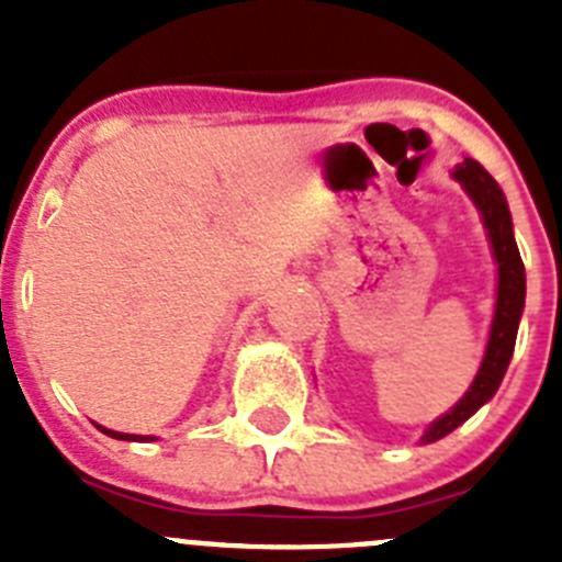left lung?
Listing matches in <instances>:
<instances>
[{
	"instance_id": "obj_1",
	"label": "left lung",
	"mask_w": 562,
	"mask_h": 562,
	"mask_svg": "<svg viewBox=\"0 0 562 562\" xmlns=\"http://www.w3.org/2000/svg\"><path fill=\"white\" fill-rule=\"evenodd\" d=\"M453 177L461 182L467 196L475 202V207H479L481 222H484L486 236H490V245H493L495 265H498V297H495L493 329H490V340H486L484 360H481V369L475 374L473 385L448 414L430 422L425 436H422V445H430V441H439L448 434H453L461 422L470 419L484 402L493 400V394L498 391L501 380L506 374V366L513 360L515 337H518V324L526 301V272L518 245H515L513 216H509L504 191L484 171V166H479L475 160H464L461 166H456Z\"/></svg>"
}]
</instances>
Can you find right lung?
<instances>
[{"label": "right lung", "instance_id": "1", "mask_svg": "<svg viewBox=\"0 0 562 562\" xmlns=\"http://www.w3.org/2000/svg\"><path fill=\"white\" fill-rule=\"evenodd\" d=\"M98 428H101V425H98ZM103 434L106 436H112V439H123V441H154V436H134V434H117V430H106V428H101Z\"/></svg>", "mask_w": 562, "mask_h": 562}]
</instances>
